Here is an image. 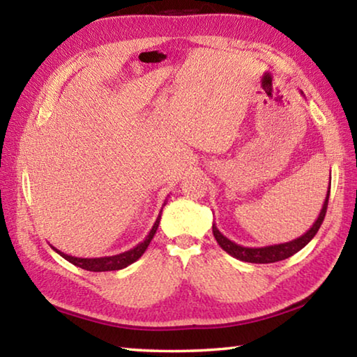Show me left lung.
<instances>
[{"instance_id":"8db88e82","label":"left lung","mask_w":357,"mask_h":357,"mask_svg":"<svg viewBox=\"0 0 357 357\" xmlns=\"http://www.w3.org/2000/svg\"><path fill=\"white\" fill-rule=\"evenodd\" d=\"M329 192H331V183H329V190L326 193L323 208L319 211L318 219L315 223L307 229V231L302 234V236L296 238L293 241H288V243H282V244H274V245H264V247H244L239 245L233 241H229L227 236L219 231V228L215 227V223H213V233L214 238L219 245L225 250L228 255H231L233 258H238L241 261L245 263H257V264H266V263H275V261H282V259H287L294 253H298L301 249L310 243L313 236L318 233L319 227L324 220L326 215V209H328V202H329Z\"/></svg>"}]
</instances>
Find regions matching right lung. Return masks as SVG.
Returning a JSON list of instances; mask_svg holds the SVG:
<instances>
[{
    "label": "right lung",
    "mask_w": 357,
    "mask_h": 357,
    "mask_svg": "<svg viewBox=\"0 0 357 357\" xmlns=\"http://www.w3.org/2000/svg\"><path fill=\"white\" fill-rule=\"evenodd\" d=\"M167 204V202H164V206ZM160 215H162V211L157 215V219L154 222L153 228H151V231L148 233V236L144 238L140 244H137L134 249H130L128 252H123V253H118V255H112V257H100V258H78V257H72L68 255V253H64L61 250H58L56 247L52 245V249L55 250L56 253H59L64 259H68L69 263L78 266V268L82 269H86V271H93V273H105V271H119V269H124L128 268L129 264L135 263L138 258H140L144 250L148 249V245L151 241H153L154 234L157 231V228H159V222H160Z\"/></svg>",
    "instance_id": "1"
}]
</instances>
